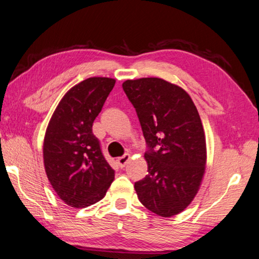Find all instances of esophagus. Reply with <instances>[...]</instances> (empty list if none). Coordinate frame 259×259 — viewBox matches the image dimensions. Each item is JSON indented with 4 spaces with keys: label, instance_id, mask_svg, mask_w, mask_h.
<instances>
[{
    "label": "esophagus",
    "instance_id": "34e87169",
    "mask_svg": "<svg viewBox=\"0 0 259 259\" xmlns=\"http://www.w3.org/2000/svg\"><path fill=\"white\" fill-rule=\"evenodd\" d=\"M129 160H130V155L129 154H125L122 157H119V158H118V164L121 167H124L126 164H128Z\"/></svg>",
    "mask_w": 259,
    "mask_h": 259
}]
</instances>
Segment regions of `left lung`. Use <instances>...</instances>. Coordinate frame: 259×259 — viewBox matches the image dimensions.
I'll return each instance as SVG.
<instances>
[{"instance_id":"left-lung-1","label":"left lung","mask_w":259,"mask_h":259,"mask_svg":"<svg viewBox=\"0 0 259 259\" xmlns=\"http://www.w3.org/2000/svg\"><path fill=\"white\" fill-rule=\"evenodd\" d=\"M122 88L149 148L148 174L135 183L138 199L160 217L179 214L193 201L205 171V136L196 106L183 89L163 78L128 79Z\"/></svg>"}]
</instances>
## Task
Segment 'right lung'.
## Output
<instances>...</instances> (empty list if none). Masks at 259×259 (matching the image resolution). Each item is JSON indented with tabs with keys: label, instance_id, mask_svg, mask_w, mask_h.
<instances>
[{
	"label": "right lung",
	"instance_id": "add662e5",
	"mask_svg": "<svg viewBox=\"0 0 259 259\" xmlns=\"http://www.w3.org/2000/svg\"><path fill=\"white\" fill-rule=\"evenodd\" d=\"M114 84L113 78L90 77L73 86L60 100L46 130V174L69 206L80 209L102 200L114 180V170L92 133Z\"/></svg>",
	"mask_w": 259,
	"mask_h": 259
}]
</instances>
